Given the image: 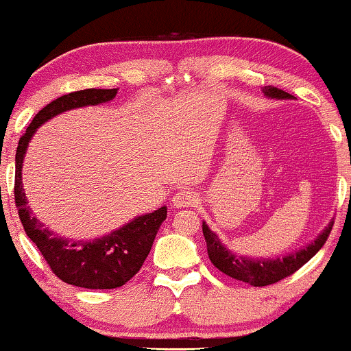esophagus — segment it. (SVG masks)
I'll return each mask as SVG.
<instances>
[{"label": "esophagus", "mask_w": 351, "mask_h": 351, "mask_svg": "<svg viewBox=\"0 0 351 351\" xmlns=\"http://www.w3.org/2000/svg\"><path fill=\"white\" fill-rule=\"evenodd\" d=\"M199 201V196L196 193H193V191L189 189H181L180 193H176L175 196H173V206L178 207V208H183V207H191L194 206V204H197Z\"/></svg>", "instance_id": "obj_1"}]
</instances>
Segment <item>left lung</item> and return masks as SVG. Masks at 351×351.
I'll use <instances>...</instances> for the list:
<instances>
[{
	"label": "left lung",
	"instance_id": "left-lung-1",
	"mask_svg": "<svg viewBox=\"0 0 351 351\" xmlns=\"http://www.w3.org/2000/svg\"><path fill=\"white\" fill-rule=\"evenodd\" d=\"M264 95L269 99L287 100L291 99L290 94L285 90H280L277 87H264ZM334 227V221H330L321 234L314 239L311 245H308L303 250H298L291 254L275 259H259V257H243L227 250V246L220 241L219 237L207 227L206 221H202V233L207 243L208 259L215 265L220 272L227 274L228 277L237 278L239 282L250 283L252 287H265L282 280V278L290 277L296 270L308 263L311 257L324 246V243L329 238L330 230Z\"/></svg>",
	"mask_w": 351,
	"mask_h": 351
}]
</instances>
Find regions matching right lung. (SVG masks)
I'll list each match as a JSON object with an SVG mask.
<instances>
[{
  "instance_id": "add662e5",
  "label": "right lung",
  "mask_w": 351,
  "mask_h": 351,
  "mask_svg": "<svg viewBox=\"0 0 351 351\" xmlns=\"http://www.w3.org/2000/svg\"><path fill=\"white\" fill-rule=\"evenodd\" d=\"M117 94L118 88H86L53 100L35 114L16 150L14 199L22 227L58 278L69 285L90 290H112L123 287L139 272L145 257L149 256L155 234L162 221L167 219V207L163 206L152 214L136 217L130 223L101 238L76 241L58 237L48 227H43L27 206L22 188V163L30 139L43 123L68 110L105 104L113 100Z\"/></svg>"
}]
</instances>
